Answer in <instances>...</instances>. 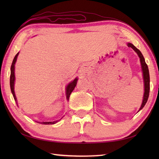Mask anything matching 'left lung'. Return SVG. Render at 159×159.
<instances>
[{
  "mask_svg": "<svg viewBox=\"0 0 159 159\" xmlns=\"http://www.w3.org/2000/svg\"><path fill=\"white\" fill-rule=\"evenodd\" d=\"M127 46L128 47L133 48L134 51L137 52V54L139 56L140 59V63L141 66V70H142V75H143V84H144V93L143 97V100L141 105L139 108V111L141 110L146 104L148 97H149V93H150V74H149V70H148V67L147 64L145 61V59L139 49H137L135 46H134L133 43H127Z\"/></svg>",
  "mask_w": 159,
  "mask_h": 159,
  "instance_id": "obj_1",
  "label": "left lung"
}]
</instances>
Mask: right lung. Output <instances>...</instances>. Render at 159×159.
<instances>
[{
    "label": "right lung",
    "instance_id": "1",
    "mask_svg": "<svg viewBox=\"0 0 159 159\" xmlns=\"http://www.w3.org/2000/svg\"><path fill=\"white\" fill-rule=\"evenodd\" d=\"M19 55V52H18L16 54V55L15 56L14 59L13 60V62L11 64V75H10V87H11V93L13 94V96L14 98V100L16 102L17 104V98H16V94H15V92H14V84H15V80H16V77H15V64L16 62L17 61V58H18V56ZM78 81V78H75L74 80H73L72 81H71L68 85L66 86V99L67 100H69L70 98V96L71 93L73 92V90L75 88V87L76 85V83ZM61 120H56V121H42V122H39V121H36V122L38 123H40L42 124H55L57 122H58V121Z\"/></svg>",
    "mask_w": 159,
    "mask_h": 159
}]
</instances>
